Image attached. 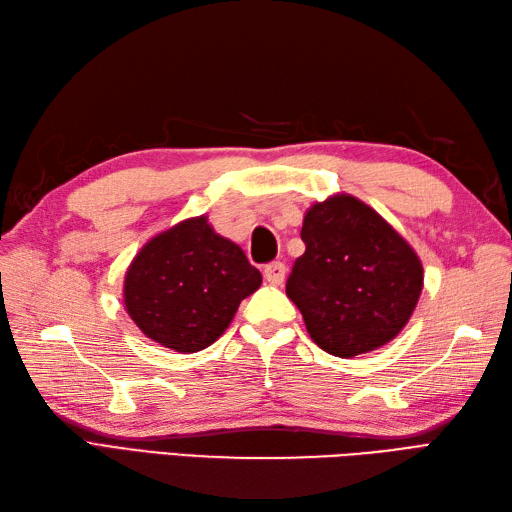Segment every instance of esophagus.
Returning a JSON list of instances; mask_svg holds the SVG:
<instances>
[{
  "instance_id": "obj_1",
  "label": "esophagus",
  "mask_w": 512,
  "mask_h": 512,
  "mask_svg": "<svg viewBox=\"0 0 512 512\" xmlns=\"http://www.w3.org/2000/svg\"><path fill=\"white\" fill-rule=\"evenodd\" d=\"M264 277L270 286H281L286 279V266L281 262H273L264 268Z\"/></svg>"
}]
</instances>
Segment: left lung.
Masks as SVG:
<instances>
[{"instance_id":"left-lung-1","label":"left lung","mask_w":512,"mask_h":512,"mask_svg":"<svg viewBox=\"0 0 512 512\" xmlns=\"http://www.w3.org/2000/svg\"><path fill=\"white\" fill-rule=\"evenodd\" d=\"M303 253L286 295L310 339L332 356L378 350L411 319L422 292V264L407 239L372 206L336 193L303 217Z\"/></svg>"}]
</instances>
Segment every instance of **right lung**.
Segmentation results:
<instances>
[{"instance_id": "obj_1", "label": "right lung", "mask_w": 512, "mask_h": 512, "mask_svg": "<svg viewBox=\"0 0 512 512\" xmlns=\"http://www.w3.org/2000/svg\"><path fill=\"white\" fill-rule=\"evenodd\" d=\"M262 286L244 250L217 235L206 215L151 237L125 273V310L147 339L200 352L231 325L242 299Z\"/></svg>"}]
</instances>
